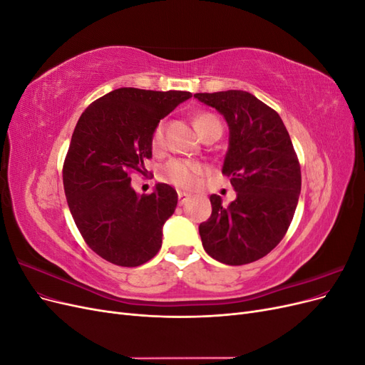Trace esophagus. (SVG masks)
Segmentation results:
<instances>
[{"mask_svg":"<svg viewBox=\"0 0 365 365\" xmlns=\"http://www.w3.org/2000/svg\"><path fill=\"white\" fill-rule=\"evenodd\" d=\"M178 197H180V204L182 205V204H185L187 201H189L190 195H189V193H185V192H178Z\"/></svg>","mask_w":365,"mask_h":365,"instance_id":"34e87169","label":"esophagus"}]
</instances>
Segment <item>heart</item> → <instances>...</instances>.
Masks as SVG:
<instances>
[{
    "label": "heart",
    "instance_id": "obj_1",
    "mask_svg": "<svg viewBox=\"0 0 365 365\" xmlns=\"http://www.w3.org/2000/svg\"><path fill=\"white\" fill-rule=\"evenodd\" d=\"M195 125H196V129H197V132H200L201 137L207 135L208 132H212L215 129H219L220 132H222V125H220L219 118L213 114L197 115L195 120ZM150 146L155 152L161 150L164 146V123L163 121H160V123L152 130ZM202 172H204V168L200 163L181 160V158H173L163 165L160 176H161V180L165 182H169L175 187H180V189L190 190V189H195L197 182H200Z\"/></svg>",
    "mask_w": 365,
    "mask_h": 365
}]
</instances>
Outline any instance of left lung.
I'll list each match as a JSON object with an SVG mask.
<instances>
[{"label":"left lung","instance_id":"obj_1","mask_svg":"<svg viewBox=\"0 0 365 365\" xmlns=\"http://www.w3.org/2000/svg\"><path fill=\"white\" fill-rule=\"evenodd\" d=\"M197 101L224 115L230 129L222 173L236 200L210 196L212 216L200 225L208 256L225 264L256 262L288 231L302 190V170L280 115L247 91L197 93Z\"/></svg>","mask_w":365,"mask_h":365}]
</instances>
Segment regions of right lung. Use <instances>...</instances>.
Wrapping results in <instances>:
<instances>
[{
	"instance_id": "right-lung-1",
	"label": "right lung",
	"mask_w": 365,
	"mask_h": 365,
	"mask_svg": "<svg viewBox=\"0 0 365 365\" xmlns=\"http://www.w3.org/2000/svg\"><path fill=\"white\" fill-rule=\"evenodd\" d=\"M192 97L187 91L118 88L88 106L63 161V190L86 245L118 267H140L161 248L163 225L178 204L168 184L137 195L130 172L145 173L150 134Z\"/></svg>"
}]
</instances>
